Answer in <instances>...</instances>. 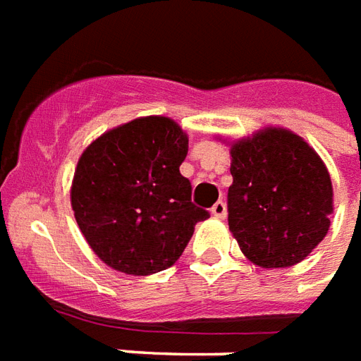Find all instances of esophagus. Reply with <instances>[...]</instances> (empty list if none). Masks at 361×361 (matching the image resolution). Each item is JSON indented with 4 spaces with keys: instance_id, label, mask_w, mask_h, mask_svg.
Masks as SVG:
<instances>
[{
    "instance_id": "obj_1",
    "label": "esophagus",
    "mask_w": 361,
    "mask_h": 361,
    "mask_svg": "<svg viewBox=\"0 0 361 361\" xmlns=\"http://www.w3.org/2000/svg\"><path fill=\"white\" fill-rule=\"evenodd\" d=\"M210 212H212V216H216V218H226V214H228L226 202H224V201L214 202V207L210 208Z\"/></svg>"
}]
</instances>
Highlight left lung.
Masks as SVG:
<instances>
[{
	"label": "left lung",
	"mask_w": 361,
	"mask_h": 361,
	"mask_svg": "<svg viewBox=\"0 0 361 361\" xmlns=\"http://www.w3.org/2000/svg\"><path fill=\"white\" fill-rule=\"evenodd\" d=\"M228 224L262 268L295 266L327 235L333 188L323 160L289 130L269 128L231 147Z\"/></svg>",
	"instance_id": "obj_1"
}]
</instances>
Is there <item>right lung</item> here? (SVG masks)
<instances>
[{
    "instance_id": "obj_1",
    "label": "right lung",
    "mask_w": 361,
    "mask_h": 361,
    "mask_svg": "<svg viewBox=\"0 0 361 361\" xmlns=\"http://www.w3.org/2000/svg\"><path fill=\"white\" fill-rule=\"evenodd\" d=\"M188 135L164 116L128 122L85 149L72 181V210L93 252L130 276L170 268L208 210L180 173Z\"/></svg>"
}]
</instances>
